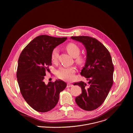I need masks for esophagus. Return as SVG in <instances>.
<instances>
[{
    "instance_id": "34e87169",
    "label": "esophagus",
    "mask_w": 133,
    "mask_h": 133,
    "mask_svg": "<svg viewBox=\"0 0 133 133\" xmlns=\"http://www.w3.org/2000/svg\"><path fill=\"white\" fill-rule=\"evenodd\" d=\"M73 85L70 84V83H67V87H72Z\"/></svg>"
}]
</instances>
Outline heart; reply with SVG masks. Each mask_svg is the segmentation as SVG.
I'll list each match as a JSON object with an SVG mask.
<instances>
[{
	"label": "heart",
	"mask_w": 133,
	"mask_h": 133,
	"mask_svg": "<svg viewBox=\"0 0 133 133\" xmlns=\"http://www.w3.org/2000/svg\"><path fill=\"white\" fill-rule=\"evenodd\" d=\"M66 49L68 53L75 58V62L80 67L83 66L86 63V58L82 55H80V47L76 44L70 43L66 46ZM59 57V52L57 48L53 49L51 54V61L53 63L57 62ZM76 69L73 67H61L56 71L57 76L61 79L71 81L74 78Z\"/></svg>",
	"instance_id": "b5f03b06"
}]
</instances>
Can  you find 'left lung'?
Here are the masks:
<instances>
[{"mask_svg": "<svg viewBox=\"0 0 133 133\" xmlns=\"http://www.w3.org/2000/svg\"><path fill=\"white\" fill-rule=\"evenodd\" d=\"M71 38L82 43L85 47L86 61L81 75L88 81L87 85L82 81L74 84L82 89V94L75 101L82 109L93 110L102 104L112 85L114 67L111 57L106 47L94 37L79 36Z\"/></svg>", "mask_w": 133, "mask_h": 133, "instance_id": "1", "label": "left lung"}]
</instances>
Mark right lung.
<instances>
[{
	"mask_svg": "<svg viewBox=\"0 0 133 133\" xmlns=\"http://www.w3.org/2000/svg\"><path fill=\"white\" fill-rule=\"evenodd\" d=\"M66 39L41 35L34 38L20 54L16 76L21 92L27 103L37 111L45 112L53 109L59 93L67 86L62 80L47 84L44 81L46 71L52 65V50Z\"/></svg>",
	"mask_w": 133,
	"mask_h": 133,
	"instance_id": "add662e5",
	"label": "right lung"
}]
</instances>
